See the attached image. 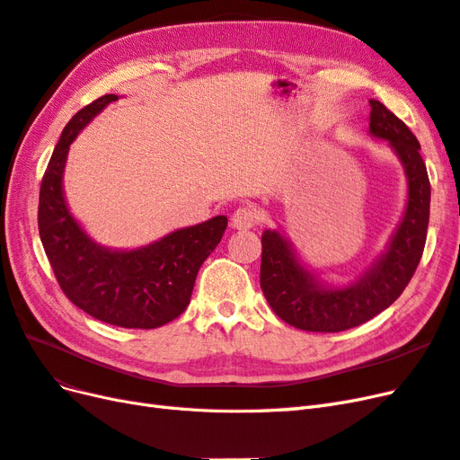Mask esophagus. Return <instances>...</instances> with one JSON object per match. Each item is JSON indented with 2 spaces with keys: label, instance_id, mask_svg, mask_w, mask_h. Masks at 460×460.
Segmentation results:
<instances>
[{
  "label": "esophagus",
  "instance_id": "1",
  "mask_svg": "<svg viewBox=\"0 0 460 460\" xmlns=\"http://www.w3.org/2000/svg\"><path fill=\"white\" fill-rule=\"evenodd\" d=\"M230 222H232V226L235 230H249V228H253V226L259 225L261 213L257 211V207H253V205H242V207L235 208Z\"/></svg>",
  "mask_w": 460,
  "mask_h": 460
}]
</instances>
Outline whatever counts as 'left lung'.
Segmentation results:
<instances>
[{
    "mask_svg": "<svg viewBox=\"0 0 460 460\" xmlns=\"http://www.w3.org/2000/svg\"><path fill=\"white\" fill-rule=\"evenodd\" d=\"M370 134L395 149L409 180V201L387 252L351 286H318L276 230L262 234L261 289L276 316L305 332H343L387 309L407 288L424 253L429 220V178L420 144L384 103L370 100Z\"/></svg>",
    "mask_w": 460,
    "mask_h": 460,
    "instance_id": "1",
    "label": "left lung"
}]
</instances>
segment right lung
I'll use <instances>...</instances> for the list:
<instances>
[{"label": "right lung", "mask_w": 460, "mask_h": 460, "mask_svg": "<svg viewBox=\"0 0 460 460\" xmlns=\"http://www.w3.org/2000/svg\"><path fill=\"white\" fill-rule=\"evenodd\" d=\"M119 97L107 93L68 120L41 178L38 230L63 294L78 309L120 328H159L186 311L203 261L226 230L228 218L215 217L176 230L134 252H111L92 242L68 213L63 169L76 134Z\"/></svg>", "instance_id": "1"}]
</instances>
